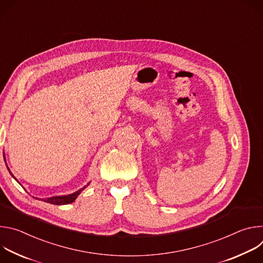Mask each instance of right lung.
<instances>
[{
	"instance_id": "obj_1",
	"label": "right lung",
	"mask_w": 263,
	"mask_h": 263,
	"mask_svg": "<svg viewBox=\"0 0 263 263\" xmlns=\"http://www.w3.org/2000/svg\"><path fill=\"white\" fill-rule=\"evenodd\" d=\"M4 160L6 161L5 155H4ZM6 166H7V163H6ZM7 168H8V171H9L10 175L16 180V178L12 175V173L10 172V170H9L8 166H7ZM16 181H17V180H16ZM17 182H18V181H17ZM18 183H20V182H18ZM89 183H90V182H89ZM89 183H87L85 186H83L82 189H80L79 191L74 192V193H72V194H70V195H66V196H55V197L43 199V201H45V202H47V203H50V204H54V205H66V204H70V203H72L74 200H76V199L78 198V196L86 189V187L89 185ZM20 184H21V183H20Z\"/></svg>"
}]
</instances>
